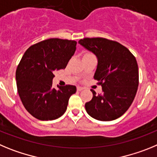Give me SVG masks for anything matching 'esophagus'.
<instances>
[{
    "label": "esophagus",
    "instance_id": "1",
    "mask_svg": "<svg viewBox=\"0 0 157 157\" xmlns=\"http://www.w3.org/2000/svg\"><path fill=\"white\" fill-rule=\"evenodd\" d=\"M83 87H77V91H82V90H83Z\"/></svg>",
    "mask_w": 157,
    "mask_h": 157
}]
</instances>
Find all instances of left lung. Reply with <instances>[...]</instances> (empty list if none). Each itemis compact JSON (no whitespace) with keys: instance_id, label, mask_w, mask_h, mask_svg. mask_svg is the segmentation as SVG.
Masks as SVG:
<instances>
[{"instance_id":"left-lung-1","label":"left lung","mask_w":157,"mask_h":157,"mask_svg":"<svg viewBox=\"0 0 157 157\" xmlns=\"http://www.w3.org/2000/svg\"><path fill=\"white\" fill-rule=\"evenodd\" d=\"M98 60L94 78L99 81L103 94L85 103L88 115L101 121L119 118L131 106L138 87V67L135 56L118 42L105 38H84L78 41Z\"/></svg>"}]
</instances>
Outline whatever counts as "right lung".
<instances>
[{
    "mask_svg": "<svg viewBox=\"0 0 157 157\" xmlns=\"http://www.w3.org/2000/svg\"><path fill=\"white\" fill-rule=\"evenodd\" d=\"M75 40L51 38L32 45L15 73L17 89L28 112L40 121H53L66 111L73 85L52 87L54 72L65 69L77 48Z\"/></svg>",
    "mask_w": 157,
    "mask_h": 157,
    "instance_id": "right-lung-1",
    "label": "right lung"
}]
</instances>
